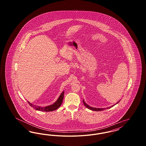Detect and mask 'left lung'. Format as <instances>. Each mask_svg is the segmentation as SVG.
Returning <instances> with one entry per match:
<instances>
[{"instance_id": "8db88e82", "label": "left lung", "mask_w": 146, "mask_h": 146, "mask_svg": "<svg viewBox=\"0 0 146 146\" xmlns=\"http://www.w3.org/2000/svg\"><path fill=\"white\" fill-rule=\"evenodd\" d=\"M118 102H119V101ZM118 102H117V104H118ZM83 103L85 105V106L86 107H87L88 109H89V110H92V111H104V110H106L107 108V109H108V108H110L111 107H113L114 105H113V106H112L111 107H108V108H94V107H91L90 106H89V105H88V104H86L85 102H84V101L83 100Z\"/></svg>"}]
</instances>
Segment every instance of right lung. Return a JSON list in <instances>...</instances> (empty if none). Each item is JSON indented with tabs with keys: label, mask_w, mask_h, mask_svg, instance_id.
<instances>
[{
	"label": "right lung",
	"mask_w": 146,
	"mask_h": 146,
	"mask_svg": "<svg viewBox=\"0 0 146 146\" xmlns=\"http://www.w3.org/2000/svg\"><path fill=\"white\" fill-rule=\"evenodd\" d=\"M64 96V91H63L60 95V97H58V100L56 101L53 104L50 105L46 107H40L39 106H36L35 104H31L29 102H28V104H29L32 107H33L35 110L40 111H55L57 108H58L61 104H62L63 99Z\"/></svg>",
	"instance_id": "right-lung-1"
}]
</instances>
